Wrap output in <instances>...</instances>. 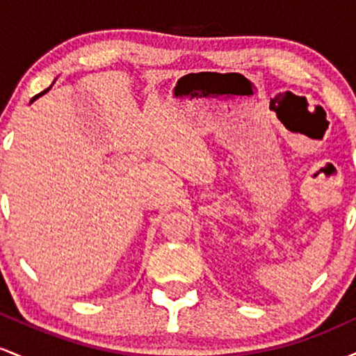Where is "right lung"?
I'll return each instance as SVG.
<instances>
[{
  "label": "right lung",
  "instance_id": "right-lung-1",
  "mask_svg": "<svg viewBox=\"0 0 356 356\" xmlns=\"http://www.w3.org/2000/svg\"><path fill=\"white\" fill-rule=\"evenodd\" d=\"M50 88H51V87H48L47 90H43V92H42V93H38V95H36V97H33V99H31V102H35L36 99H38V97H42V95H44V93H47V92H48V90H50ZM31 102H30V104H31Z\"/></svg>",
  "mask_w": 356,
  "mask_h": 356
}]
</instances>
